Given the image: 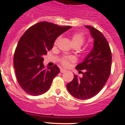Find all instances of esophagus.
<instances>
[{"instance_id": "1", "label": "esophagus", "mask_w": 125, "mask_h": 125, "mask_svg": "<svg viewBox=\"0 0 125 125\" xmlns=\"http://www.w3.org/2000/svg\"><path fill=\"white\" fill-rule=\"evenodd\" d=\"M66 70H65V69H64V68H60V72L61 73H65V72H66Z\"/></svg>"}]
</instances>
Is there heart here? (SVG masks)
Here are the masks:
<instances>
[{
	"label": "heart",
	"mask_w": 125,
	"mask_h": 125,
	"mask_svg": "<svg viewBox=\"0 0 125 125\" xmlns=\"http://www.w3.org/2000/svg\"><path fill=\"white\" fill-rule=\"evenodd\" d=\"M59 38L57 39L55 43H57L59 41ZM71 42L73 46H78L80 48L85 42V37L82 33H74V34H73L71 36ZM74 60V59L73 57H64L62 58L61 60H60V62H61L63 66H66L70 64V63L71 62H73Z\"/></svg>",
	"instance_id": "b5f03b06"
}]
</instances>
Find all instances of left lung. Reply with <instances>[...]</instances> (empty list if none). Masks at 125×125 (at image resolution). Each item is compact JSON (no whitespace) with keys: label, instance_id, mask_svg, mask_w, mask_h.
<instances>
[{"label":"left lung","instance_id":"obj_1","mask_svg":"<svg viewBox=\"0 0 125 125\" xmlns=\"http://www.w3.org/2000/svg\"><path fill=\"white\" fill-rule=\"evenodd\" d=\"M85 27L93 39V48L76 67L79 73L84 71L82 77L74 75L66 85L69 93L79 100L91 98L100 92L109 77L112 63L111 49L103 33L92 26Z\"/></svg>","mask_w":125,"mask_h":125}]
</instances>
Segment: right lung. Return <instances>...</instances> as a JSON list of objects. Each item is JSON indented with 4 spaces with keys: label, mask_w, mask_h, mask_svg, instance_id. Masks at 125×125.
Wrapping results in <instances>:
<instances>
[{
    "label": "right lung",
    "mask_w": 125,
    "mask_h": 125,
    "mask_svg": "<svg viewBox=\"0 0 125 125\" xmlns=\"http://www.w3.org/2000/svg\"><path fill=\"white\" fill-rule=\"evenodd\" d=\"M71 28L40 22L29 28L20 38L13 63L18 83L29 95L38 96L50 88L60 71L56 65L44 68L43 56L52 48L57 38Z\"/></svg>",
    "instance_id": "add662e5"
}]
</instances>
